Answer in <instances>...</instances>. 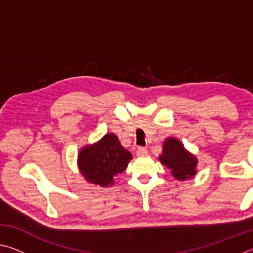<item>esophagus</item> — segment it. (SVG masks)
<instances>
[{
	"mask_svg": "<svg viewBox=\"0 0 253 253\" xmlns=\"http://www.w3.org/2000/svg\"><path fill=\"white\" fill-rule=\"evenodd\" d=\"M136 153H137V155H138V156H145V155H147L148 151H147L146 147H138V148H137Z\"/></svg>",
	"mask_w": 253,
	"mask_h": 253,
	"instance_id": "34e87169",
	"label": "esophagus"
}]
</instances>
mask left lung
I'll use <instances>...</instances> for the list:
<instances>
[{
    "mask_svg": "<svg viewBox=\"0 0 253 253\" xmlns=\"http://www.w3.org/2000/svg\"><path fill=\"white\" fill-rule=\"evenodd\" d=\"M160 161L168 166L175 178L181 181L193 177L196 173V157L188 153L182 143L175 138L165 140Z\"/></svg>",
    "mask_w": 253,
    "mask_h": 253,
    "instance_id": "1",
    "label": "left lung"
}]
</instances>
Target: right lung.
<instances>
[{
    "instance_id": "add662e5",
    "label": "right lung",
    "mask_w": 253,
    "mask_h": 253,
    "mask_svg": "<svg viewBox=\"0 0 253 253\" xmlns=\"http://www.w3.org/2000/svg\"><path fill=\"white\" fill-rule=\"evenodd\" d=\"M131 157V154L119 143L117 136L107 134L97 144L80 152L79 169L89 183L113 185L114 176L126 169Z\"/></svg>"
}]
</instances>
